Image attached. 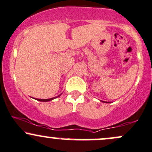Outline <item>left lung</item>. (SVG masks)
Listing matches in <instances>:
<instances>
[{
    "label": "left lung",
    "instance_id": "1",
    "mask_svg": "<svg viewBox=\"0 0 152 152\" xmlns=\"http://www.w3.org/2000/svg\"><path fill=\"white\" fill-rule=\"evenodd\" d=\"M101 102L103 103H110V102H104V101H101Z\"/></svg>",
    "mask_w": 152,
    "mask_h": 152
}]
</instances>
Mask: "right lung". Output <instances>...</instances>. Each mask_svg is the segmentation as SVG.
Wrapping results in <instances>:
<instances>
[{
    "mask_svg": "<svg viewBox=\"0 0 152 152\" xmlns=\"http://www.w3.org/2000/svg\"><path fill=\"white\" fill-rule=\"evenodd\" d=\"M61 95V94H60V95H58V96H56V97H53V98H50V99H36V100L39 101V102H50V101L53 100L54 99H56L58 98V97L60 96Z\"/></svg>",
    "mask_w": 152,
    "mask_h": 152,
    "instance_id": "right-lung-1",
    "label": "right lung"
}]
</instances>
